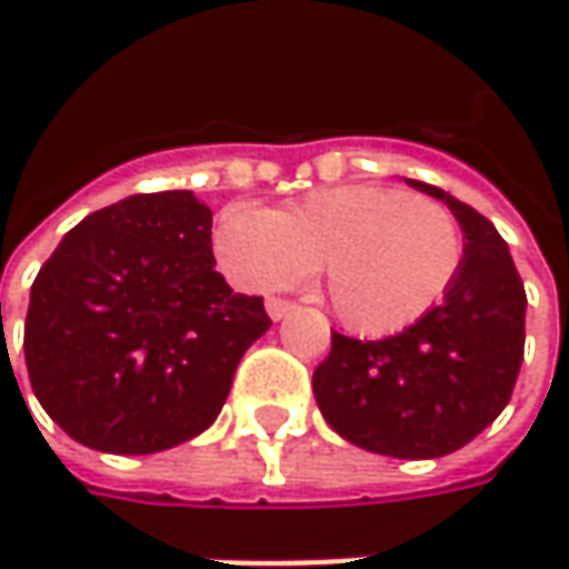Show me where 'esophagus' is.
<instances>
[{"instance_id": "obj_1", "label": "esophagus", "mask_w": 569, "mask_h": 569, "mask_svg": "<svg viewBox=\"0 0 569 569\" xmlns=\"http://www.w3.org/2000/svg\"><path fill=\"white\" fill-rule=\"evenodd\" d=\"M295 310H297V307L291 303V300H281V297H269V300H266V313H269L274 322H278V319H284V317H291Z\"/></svg>"}]
</instances>
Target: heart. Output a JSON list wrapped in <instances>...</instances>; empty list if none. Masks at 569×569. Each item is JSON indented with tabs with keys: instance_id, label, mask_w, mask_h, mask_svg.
Returning a JSON list of instances; mask_svg holds the SVG:
<instances>
[{
	"instance_id": "heart-1",
	"label": "heart",
	"mask_w": 569,
	"mask_h": 569,
	"mask_svg": "<svg viewBox=\"0 0 569 569\" xmlns=\"http://www.w3.org/2000/svg\"><path fill=\"white\" fill-rule=\"evenodd\" d=\"M211 247L250 291L300 281L322 262L332 313L361 336H392L433 310L466 259L459 221L399 187L341 183L284 211L228 206Z\"/></svg>"
}]
</instances>
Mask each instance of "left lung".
<instances>
[{
    "mask_svg": "<svg viewBox=\"0 0 569 569\" xmlns=\"http://www.w3.org/2000/svg\"><path fill=\"white\" fill-rule=\"evenodd\" d=\"M447 202L466 233V259L443 303L380 341L332 332L313 370V396L348 443L437 459L475 440L513 396L526 348V288L503 237L485 214L440 187L408 180Z\"/></svg>",
    "mask_w": 569,
    "mask_h": 569,
    "instance_id": "obj_1",
    "label": "left lung"
}]
</instances>
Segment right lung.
<instances>
[{"mask_svg": "<svg viewBox=\"0 0 569 569\" xmlns=\"http://www.w3.org/2000/svg\"><path fill=\"white\" fill-rule=\"evenodd\" d=\"M272 319L214 272L211 208L139 192L62 237L31 288L33 396L72 440L148 456L218 418L233 370Z\"/></svg>", "mask_w": 569, "mask_h": 569, "instance_id": "add662e5", "label": "right lung"}]
</instances>
